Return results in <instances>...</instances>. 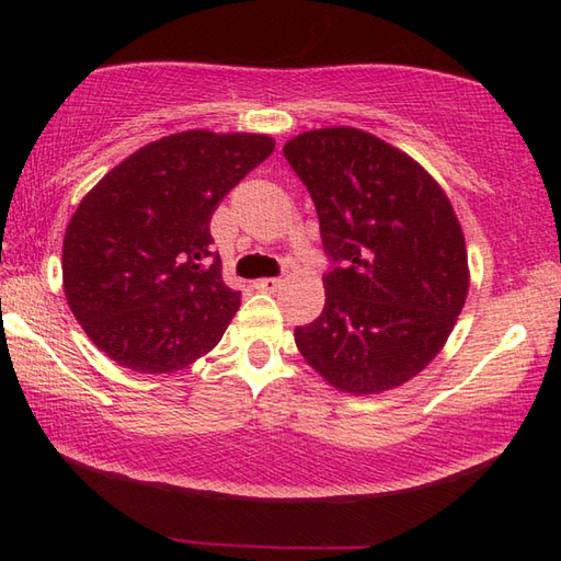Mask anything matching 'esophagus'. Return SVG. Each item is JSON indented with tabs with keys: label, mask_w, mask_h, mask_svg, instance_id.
Instances as JSON below:
<instances>
[{
	"label": "esophagus",
	"mask_w": 561,
	"mask_h": 561,
	"mask_svg": "<svg viewBox=\"0 0 561 561\" xmlns=\"http://www.w3.org/2000/svg\"><path fill=\"white\" fill-rule=\"evenodd\" d=\"M279 287H282L279 277H265V279L255 282V289H260V291H277Z\"/></svg>",
	"instance_id": "34e87169"
}]
</instances>
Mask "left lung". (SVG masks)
Returning <instances> with one entry per match:
<instances>
[{
  "instance_id": "left-lung-1",
  "label": "left lung",
  "mask_w": 561,
  "mask_h": 561,
  "mask_svg": "<svg viewBox=\"0 0 561 561\" xmlns=\"http://www.w3.org/2000/svg\"><path fill=\"white\" fill-rule=\"evenodd\" d=\"M284 157L332 262L323 313L294 330L296 347L337 390L402 386L444 347L468 296L456 211L420 163L364 129H311Z\"/></svg>"
}]
</instances>
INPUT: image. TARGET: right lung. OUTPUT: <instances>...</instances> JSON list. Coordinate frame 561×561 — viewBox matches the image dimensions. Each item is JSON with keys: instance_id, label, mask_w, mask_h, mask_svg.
<instances>
[{"instance_id": "1", "label": "right lung", "mask_w": 561, "mask_h": 561, "mask_svg": "<svg viewBox=\"0 0 561 561\" xmlns=\"http://www.w3.org/2000/svg\"><path fill=\"white\" fill-rule=\"evenodd\" d=\"M272 151L265 135L187 129L141 147L81 199L65 233V296L113 362L173 374L217 347L241 291L221 279L209 221Z\"/></svg>"}]
</instances>
